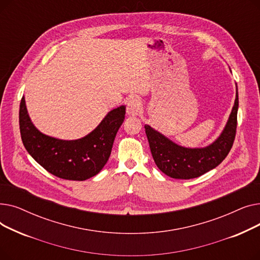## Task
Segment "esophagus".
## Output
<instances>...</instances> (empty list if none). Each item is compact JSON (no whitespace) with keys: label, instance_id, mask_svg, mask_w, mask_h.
Masks as SVG:
<instances>
[{"label":"esophagus","instance_id":"1","mask_svg":"<svg viewBox=\"0 0 260 260\" xmlns=\"http://www.w3.org/2000/svg\"><path fill=\"white\" fill-rule=\"evenodd\" d=\"M141 112V102L138 98H132L127 102L126 113L131 116H137Z\"/></svg>","mask_w":260,"mask_h":260}]
</instances>
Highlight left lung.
<instances>
[{"label": "left lung", "mask_w": 260, "mask_h": 260, "mask_svg": "<svg viewBox=\"0 0 260 260\" xmlns=\"http://www.w3.org/2000/svg\"><path fill=\"white\" fill-rule=\"evenodd\" d=\"M238 111V92L226 125L214 143L203 148L177 145L165 136L144 125L154 161L158 169L175 179H192L215 169L225 159L233 146Z\"/></svg>", "instance_id": "1"}]
</instances>
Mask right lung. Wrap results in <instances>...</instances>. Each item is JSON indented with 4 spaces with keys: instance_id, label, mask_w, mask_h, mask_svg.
Instances as JSON below:
<instances>
[{
    "instance_id": "1",
    "label": "right lung",
    "mask_w": 260,
    "mask_h": 260,
    "mask_svg": "<svg viewBox=\"0 0 260 260\" xmlns=\"http://www.w3.org/2000/svg\"><path fill=\"white\" fill-rule=\"evenodd\" d=\"M124 118L125 106L121 105L109 112L84 138L65 141L49 137L35 127L27 114L24 97L19 112L21 138L26 151L50 174L75 181L86 180L103 169Z\"/></svg>"
}]
</instances>
